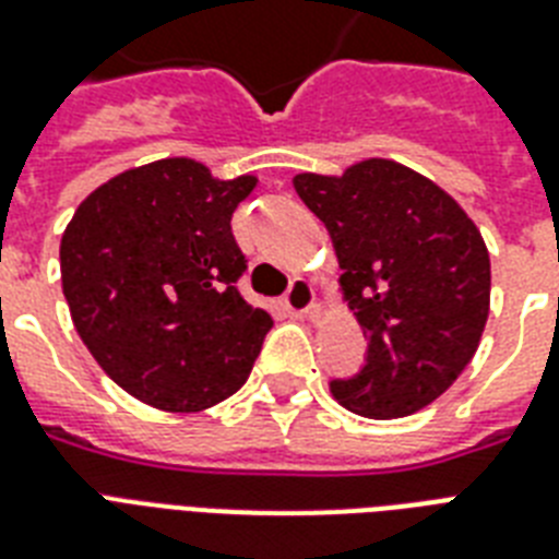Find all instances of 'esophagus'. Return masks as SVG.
<instances>
[{
  "instance_id": "esophagus-1",
  "label": "esophagus",
  "mask_w": 559,
  "mask_h": 559,
  "mask_svg": "<svg viewBox=\"0 0 559 559\" xmlns=\"http://www.w3.org/2000/svg\"><path fill=\"white\" fill-rule=\"evenodd\" d=\"M284 307L289 316H307L313 313L316 307V293L305 278H296L289 284L287 296H284Z\"/></svg>"
}]
</instances>
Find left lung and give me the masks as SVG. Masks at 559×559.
Masks as SVG:
<instances>
[{
	"instance_id": "left-lung-1",
	"label": "left lung",
	"mask_w": 559,
	"mask_h": 559,
	"mask_svg": "<svg viewBox=\"0 0 559 559\" xmlns=\"http://www.w3.org/2000/svg\"><path fill=\"white\" fill-rule=\"evenodd\" d=\"M298 197L331 231L342 298L368 336V359L333 400L394 420L438 400L476 357L490 313V252L469 214L394 159L342 174H296Z\"/></svg>"
}]
</instances>
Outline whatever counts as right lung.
Here are the masks:
<instances>
[{
	"label": "right lung",
	"mask_w": 559,
	"mask_h": 559,
	"mask_svg": "<svg viewBox=\"0 0 559 559\" xmlns=\"http://www.w3.org/2000/svg\"><path fill=\"white\" fill-rule=\"evenodd\" d=\"M258 177H214L188 156L130 168L86 197L60 240L72 322L109 380L162 412L231 397L272 316L237 293L231 214Z\"/></svg>",
	"instance_id": "1"
}]
</instances>
